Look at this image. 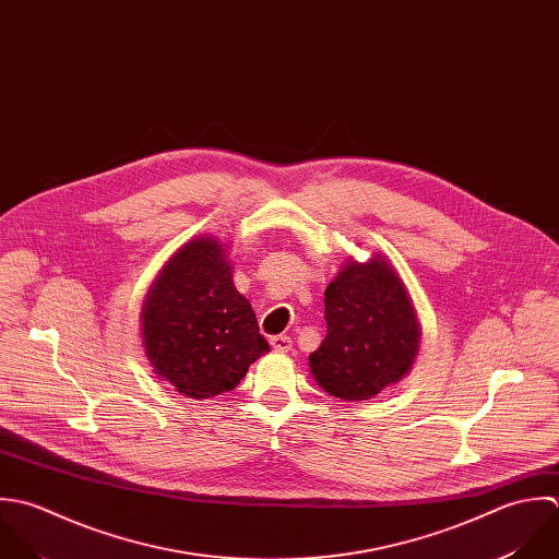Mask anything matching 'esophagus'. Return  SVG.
Here are the masks:
<instances>
[{
  "mask_svg": "<svg viewBox=\"0 0 559 559\" xmlns=\"http://www.w3.org/2000/svg\"><path fill=\"white\" fill-rule=\"evenodd\" d=\"M271 347L275 349V352H280V354H286V352H290V347H293V341L288 338V336H271Z\"/></svg>",
  "mask_w": 559,
  "mask_h": 559,
  "instance_id": "1",
  "label": "esophagus"
}]
</instances>
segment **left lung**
I'll return each mask as SVG.
<instances>
[{"label":"left lung","instance_id":"8db88e82","mask_svg":"<svg viewBox=\"0 0 559 559\" xmlns=\"http://www.w3.org/2000/svg\"><path fill=\"white\" fill-rule=\"evenodd\" d=\"M328 336L310 354V372L332 396L372 399L414 362L420 328L409 295L379 255L349 262L325 290Z\"/></svg>","mask_w":559,"mask_h":559}]
</instances>
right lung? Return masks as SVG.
Segmentation results:
<instances>
[{
  "instance_id": "obj_1",
  "label": "right lung",
  "mask_w": 559,
  "mask_h": 559,
  "mask_svg": "<svg viewBox=\"0 0 559 559\" xmlns=\"http://www.w3.org/2000/svg\"><path fill=\"white\" fill-rule=\"evenodd\" d=\"M143 343L156 372L190 399L236 388L269 352L218 240L187 242L163 269L143 308Z\"/></svg>"
}]
</instances>
